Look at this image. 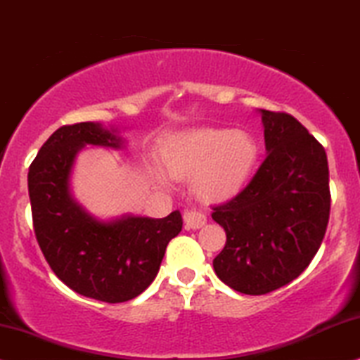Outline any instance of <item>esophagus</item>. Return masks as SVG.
<instances>
[{"mask_svg": "<svg viewBox=\"0 0 360 360\" xmlns=\"http://www.w3.org/2000/svg\"><path fill=\"white\" fill-rule=\"evenodd\" d=\"M184 221H185V229L188 230H197L203 227L207 224V217L202 214V212L197 210H187L184 214Z\"/></svg>", "mask_w": 360, "mask_h": 360, "instance_id": "34e87169", "label": "esophagus"}]
</instances>
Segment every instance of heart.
Segmentation results:
<instances>
[{"label":"heart","instance_id":"heart-1","mask_svg":"<svg viewBox=\"0 0 360 360\" xmlns=\"http://www.w3.org/2000/svg\"><path fill=\"white\" fill-rule=\"evenodd\" d=\"M260 146L247 130L203 127L176 133L160 150L163 168L172 179H192L193 190L205 202H225L247 187ZM153 180L168 187V176L158 168Z\"/></svg>","mask_w":360,"mask_h":360}]
</instances>
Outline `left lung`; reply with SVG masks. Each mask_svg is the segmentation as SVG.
Instances as JSON below:
<instances>
[{
  "label": "left lung",
  "instance_id": "left-lung-1",
  "mask_svg": "<svg viewBox=\"0 0 360 360\" xmlns=\"http://www.w3.org/2000/svg\"><path fill=\"white\" fill-rule=\"evenodd\" d=\"M267 158L232 200L214 207L227 233L214 259L217 277L264 295L299 277L321 247L330 212L323 146L292 115L260 110Z\"/></svg>",
  "mask_w": 360,
  "mask_h": 360
}]
</instances>
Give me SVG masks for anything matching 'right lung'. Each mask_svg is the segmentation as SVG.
<instances>
[{
	"mask_svg": "<svg viewBox=\"0 0 360 360\" xmlns=\"http://www.w3.org/2000/svg\"><path fill=\"white\" fill-rule=\"evenodd\" d=\"M122 148L118 130L101 123L65 125L53 133L30 165L33 229L58 278L79 295L118 304L140 295L157 277L168 242L180 233L181 215H123L100 220L75 200L70 179L83 146Z\"/></svg>",
	"mask_w": 360,
	"mask_h": 360,
	"instance_id": "obj_1",
	"label": "right lung"
}]
</instances>
